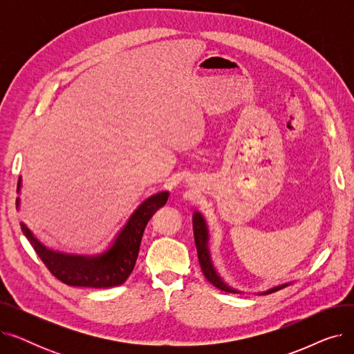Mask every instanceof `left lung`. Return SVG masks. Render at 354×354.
<instances>
[{
    "label": "left lung",
    "mask_w": 354,
    "mask_h": 354,
    "mask_svg": "<svg viewBox=\"0 0 354 354\" xmlns=\"http://www.w3.org/2000/svg\"><path fill=\"white\" fill-rule=\"evenodd\" d=\"M194 235H195V244H196V251H198V258H199V266H201V270L203 272V275H205L207 280L215 286L216 288L222 290V291H227V292H236L235 290L227 287L224 283L221 281V278L218 277V274L215 272L212 264H211V259H209V252H208V248H207V243H208V232H207V225H205V221H203L202 215L201 214H195L194 215ZM287 284L284 286H280V287H275V288H271L268 291H266V294H270V292H275L278 290H281L283 287H286Z\"/></svg>",
    "instance_id": "1"
}]
</instances>
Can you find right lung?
<instances>
[{
	"label": "right lung",
	"mask_w": 354,
	"mask_h": 354,
	"mask_svg": "<svg viewBox=\"0 0 354 354\" xmlns=\"http://www.w3.org/2000/svg\"><path fill=\"white\" fill-rule=\"evenodd\" d=\"M18 188H20V180H18ZM167 196H169L167 192H160L146 199L130 216L113 247L99 257H74L50 251L24 225L21 230L48 271L62 283L90 288L116 287L123 284L132 274L147 222L165 205Z\"/></svg>",
	"instance_id": "obj_1"
}]
</instances>
